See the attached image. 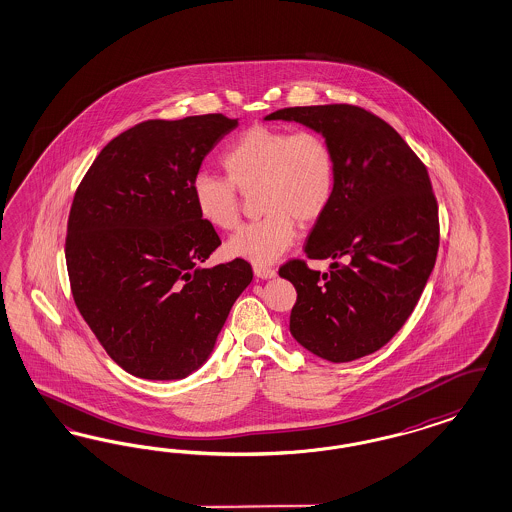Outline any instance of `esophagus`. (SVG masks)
Instances as JSON below:
<instances>
[{
  "instance_id": "obj_1",
  "label": "esophagus",
  "mask_w": 512,
  "mask_h": 512,
  "mask_svg": "<svg viewBox=\"0 0 512 512\" xmlns=\"http://www.w3.org/2000/svg\"><path fill=\"white\" fill-rule=\"evenodd\" d=\"M253 272H255L257 278H263V280H268V278H274V276H276V270L270 268V266H253Z\"/></svg>"
}]
</instances>
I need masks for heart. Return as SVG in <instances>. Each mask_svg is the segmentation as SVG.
I'll use <instances>...</instances> for the list:
<instances>
[{"mask_svg": "<svg viewBox=\"0 0 512 512\" xmlns=\"http://www.w3.org/2000/svg\"><path fill=\"white\" fill-rule=\"evenodd\" d=\"M227 177L196 174L191 183L194 208L213 229L240 223V194L255 187L265 215L238 230L227 251L257 265L276 261L293 246L297 225H310L327 212L336 185L335 153L318 132H289L251 126L221 157Z\"/></svg>", "mask_w": 512, "mask_h": 512, "instance_id": "heart-1", "label": "heart"}]
</instances>
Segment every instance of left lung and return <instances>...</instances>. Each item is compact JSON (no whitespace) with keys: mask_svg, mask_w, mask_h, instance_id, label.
I'll return each mask as SVG.
<instances>
[{"mask_svg":"<svg viewBox=\"0 0 512 512\" xmlns=\"http://www.w3.org/2000/svg\"><path fill=\"white\" fill-rule=\"evenodd\" d=\"M265 121L304 124L335 153V194L304 247L308 259L333 263L325 274L300 259L280 268L297 289L289 331L331 363L374 353L405 325L437 261L439 206L427 168L363 107H285Z\"/></svg>","mask_w":512,"mask_h":512,"instance_id":"left-lung-1","label":"left lung"}]
</instances>
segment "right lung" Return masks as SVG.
<instances>
[{"mask_svg":"<svg viewBox=\"0 0 512 512\" xmlns=\"http://www.w3.org/2000/svg\"><path fill=\"white\" fill-rule=\"evenodd\" d=\"M236 126L221 113L136 124L107 143L73 196L71 295L107 355L138 378L181 380L202 367L253 280L244 259L200 266L221 240L191 194L202 160Z\"/></svg>","mask_w":512,"mask_h":512,"instance_id":"right-lung-1","label":"right lung"}]
</instances>
